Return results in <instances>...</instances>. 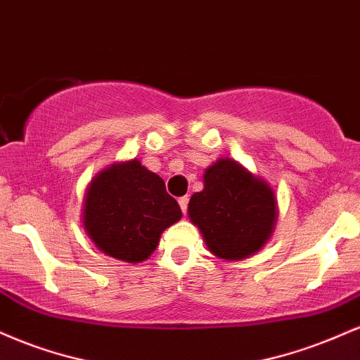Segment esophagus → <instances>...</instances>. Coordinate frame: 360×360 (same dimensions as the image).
Returning <instances> with one entry per match:
<instances>
[{
	"label": "esophagus",
	"mask_w": 360,
	"mask_h": 360,
	"mask_svg": "<svg viewBox=\"0 0 360 360\" xmlns=\"http://www.w3.org/2000/svg\"><path fill=\"white\" fill-rule=\"evenodd\" d=\"M188 203H189V198L188 196L179 198V206H181V210H183V213L188 212Z\"/></svg>",
	"instance_id": "1"
}]
</instances>
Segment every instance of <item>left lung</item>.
Wrapping results in <instances>:
<instances>
[{
  "label": "left lung",
  "mask_w": 360,
  "mask_h": 360,
  "mask_svg": "<svg viewBox=\"0 0 360 360\" xmlns=\"http://www.w3.org/2000/svg\"><path fill=\"white\" fill-rule=\"evenodd\" d=\"M188 217L213 255L242 260L262 249L274 233L278 198L267 181L223 157L205 171L203 191L191 196Z\"/></svg>",
  "instance_id": "8db88e82"
}]
</instances>
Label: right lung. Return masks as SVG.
I'll return each instance as SVG.
<instances>
[{"instance_id":"add662e5","label":"right lung","mask_w":360,"mask_h":360,"mask_svg":"<svg viewBox=\"0 0 360 360\" xmlns=\"http://www.w3.org/2000/svg\"><path fill=\"white\" fill-rule=\"evenodd\" d=\"M181 217L162 177L139 159L110 164L86 188L82 229L98 250L123 262L147 260Z\"/></svg>"}]
</instances>
